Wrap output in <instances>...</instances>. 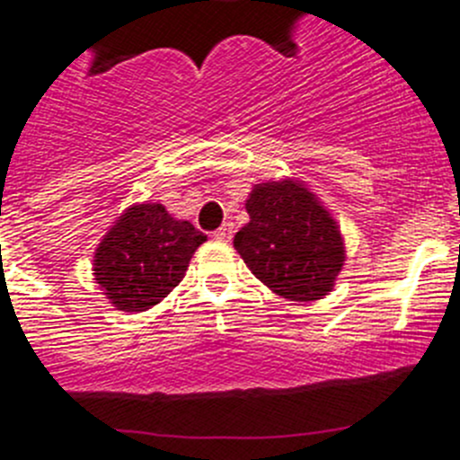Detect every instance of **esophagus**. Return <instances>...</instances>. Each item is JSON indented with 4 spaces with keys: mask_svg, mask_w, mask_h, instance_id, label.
Segmentation results:
<instances>
[{
    "mask_svg": "<svg viewBox=\"0 0 460 460\" xmlns=\"http://www.w3.org/2000/svg\"><path fill=\"white\" fill-rule=\"evenodd\" d=\"M233 233H234L233 223H223L217 233H214V239H218V242H227V239L233 237Z\"/></svg>",
    "mask_w": 460,
    "mask_h": 460,
    "instance_id": "1",
    "label": "esophagus"
}]
</instances>
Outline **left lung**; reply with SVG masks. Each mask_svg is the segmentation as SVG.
<instances>
[{"label":"left lung","instance_id":"1","mask_svg":"<svg viewBox=\"0 0 460 460\" xmlns=\"http://www.w3.org/2000/svg\"><path fill=\"white\" fill-rule=\"evenodd\" d=\"M251 221L234 249L255 279L290 302H315L334 290L345 246L334 217L296 180L255 184L246 200Z\"/></svg>","mask_w":460,"mask_h":460}]
</instances>
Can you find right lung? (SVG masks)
I'll use <instances>...</instances> for the list:
<instances>
[{
    "mask_svg": "<svg viewBox=\"0 0 460 460\" xmlns=\"http://www.w3.org/2000/svg\"><path fill=\"white\" fill-rule=\"evenodd\" d=\"M202 242L207 234L172 218L161 202L131 205L101 239L93 280L119 311H147L180 286Z\"/></svg>",
    "mask_w": 460,
    "mask_h": 460,
    "instance_id": "right-lung-1",
    "label": "right lung"
}]
</instances>
